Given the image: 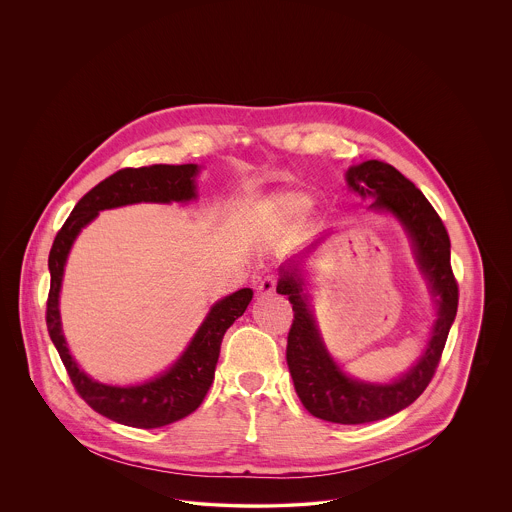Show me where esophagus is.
I'll list each match as a JSON object with an SVG mask.
<instances>
[{"label":"esophagus","mask_w":512,"mask_h":512,"mask_svg":"<svg viewBox=\"0 0 512 512\" xmlns=\"http://www.w3.org/2000/svg\"><path fill=\"white\" fill-rule=\"evenodd\" d=\"M277 290V279L273 275L261 279V283L257 284V292L263 294V296H269V294H275Z\"/></svg>","instance_id":"34e87169"}]
</instances>
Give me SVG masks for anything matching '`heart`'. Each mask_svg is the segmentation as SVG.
I'll return each mask as SVG.
<instances>
[{
	"mask_svg": "<svg viewBox=\"0 0 512 512\" xmlns=\"http://www.w3.org/2000/svg\"><path fill=\"white\" fill-rule=\"evenodd\" d=\"M310 204H312V198L308 194L298 190H288L269 200V214L277 222H292V220H298L302 214H306Z\"/></svg>",
	"mask_w": 512,
	"mask_h": 512,
	"instance_id": "1",
	"label": "heart"
}]
</instances>
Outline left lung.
I'll return each mask as SVG.
<instances>
[{"mask_svg":"<svg viewBox=\"0 0 512 512\" xmlns=\"http://www.w3.org/2000/svg\"><path fill=\"white\" fill-rule=\"evenodd\" d=\"M345 180L369 208L389 212L412 239L416 263L438 302V318L422 357L393 383H365L347 377L318 332L298 269L283 271L277 292L286 294L294 320L288 332L286 363L304 408L336 424H365L393 416L424 393L440 363L457 312L459 290L450 263V235L426 196L400 172L381 161L351 167Z\"/></svg>","mask_w":512,"mask_h":512,"instance_id":"1","label":"left lung"}]
</instances>
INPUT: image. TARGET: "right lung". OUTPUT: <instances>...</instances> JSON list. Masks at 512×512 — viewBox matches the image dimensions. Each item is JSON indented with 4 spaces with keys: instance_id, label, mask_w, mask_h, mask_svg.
<instances>
[{
    "instance_id": "add662e5",
    "label": "right lung",
    "mask_w": 512,
    "mask_h": 512,
    "mask_svg": "<svg viewBox=\"0 0 512 512\" xmlns=\"http://www.w3.org/2000/svg\"><path fill=\"white\" fill-rule=\"evenodd\" d=\"M198 165H151L121 169L96 184L70 212L49 253L51 290L47 300V328L76 393L98 414L133 428H161L192 414L206 397L229 326L245 312L253 298L251 288H241L218 300L186 351L163 375L133 387H114L90 379L72 359L60 328L58 292L66 257L78 233L102 210L137 202H188L196 198L194 178Z\"/></svg>"
}]
</instances>
